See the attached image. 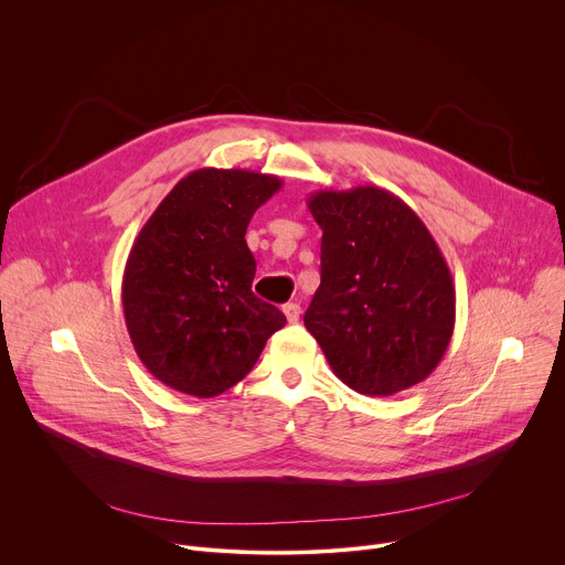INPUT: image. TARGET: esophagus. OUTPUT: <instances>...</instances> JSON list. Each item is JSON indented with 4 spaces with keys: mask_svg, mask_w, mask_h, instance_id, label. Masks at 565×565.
<instances>
[{
    "mask_svg": "<svg viewBox=\"0 0 565 565\" xmlns=\"http://www.w3.org/2000/svg\"><path fill=\"white\" fill-rule=\"evenodd\" d=\"M284 315H286V319L290 321V324H295V321H299V315H301V308H299V303H286L284 306Z\"/></svg>",
    "mask_w": 565,
    "mask_h": 565,
    "instance_id": "1",
    "label": "esophagus"
}]
</instances>
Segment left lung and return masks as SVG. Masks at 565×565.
Wrapping results in <instances>:
<instances>
[{"label":"left lung","mask_w":565,"mask_h":565,"mask_svg":"<svg viewBox=\"0 0 565 565\" xmlns=\"http://www.w3.org/2000/svg\"><path fill=\"white\" fill-rule=\"evenodd\" d=\"M321 284L303 327L333 373L362 395H393L431 375L456 321L449 266L420 216L388 190H319Z\"/></svg>","instance_id":"obj_1"}]
</instances>
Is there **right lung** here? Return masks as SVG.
Segmentation results:
<instances>
[{
  "mask_svg": "<svg viewBox=\"0 0 565 565\" xmlns=\"http://www.w3.org/2000/svg\"><path fill=\"white\" fill-rule=\"evenodd\" d=\"M284 181L203 168L181 179L138 232L122 275L125 324L145 369L166 386L214 397L257 364L286 324L253 292V214Z\"/></svg>",
  "mask_w": 565,
  "mask_h": 565,
  "instance_id": "add662e5",
  "label": "right lung"
}]
</instances>
